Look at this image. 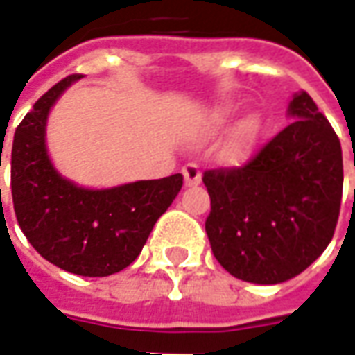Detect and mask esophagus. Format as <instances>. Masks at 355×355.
Returning <instances> with one entry per match:
<instances>
[{"mask_svg":"<svg viewBox=\"0 0 355 355\" xmlns=\"http://www.w3.org/2000/svg\"><path fill=\"white\" fill-rule=\"evenodd\" d=\"M182 175H184L186 186H198L201 182V171L196 163H188L182 167Z\"/></svg>","mask_w":355,"mask_h":355,"instance_id":"obj_1","label":"esophagus"}]
</instances>
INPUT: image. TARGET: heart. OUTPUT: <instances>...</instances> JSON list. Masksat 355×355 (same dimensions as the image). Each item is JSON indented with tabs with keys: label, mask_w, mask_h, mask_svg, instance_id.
<instances>
[{
	"label": "heart",
	"mask_w": 355,
	"mask_h": 355,
	"mask_svg": "<svg viewBox=\"0 0 355 355\" xmlns=\"http://www.w3.org/2000/svg\"><path fill=\"white\" fill-rule=\"evenodd\" d=\"M228 119H230V108H218L211 116V129L213 131L223 129ZM259 132H261V119L257 116L243 117L238 127L234 129L228 142L224 144L223 152H220L223 162L228 165H239V163L247 162V157L253 154Z\"/></svg>",
	"instance_id": "heart-1"
}]
</instances>
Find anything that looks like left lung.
<instances>
[{"label": "left lung", "mask_w": 355, "mask_h": 355, "mask_svg": "<svg viewBox=\"0 0 355 355\" xmlns=\"http://www.w3.org/2000/svg\"><path fill=\"white\" fill-rule=\"evenodd\" d=\"M289 116L293 123L241 167L203 173L211 249L243 282H287L335 234L344 180L340 140L306 91L293 96Z\"/></svg>", "instance_id": "1"}]
</instances>
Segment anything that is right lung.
I'll list each match as a JSON object with an SVG mask.
<instances>
[{
	"label": "right lung",
	"instance_id": "add662e5",
	"mask_svg": "<svg viewBox=\"0 0 355 355\" xmlns=\"http://www.w3.org/2000/svg\"><path fill=\"white\" fill-rule=\"evenodd\" d=\"M80 78L68 76L53 85L17 127L12 207L20 230L45 261L70 274L104 277L139 257L155 220L180 192L182 175L110 190H87L60 177L47 155L45 123L51 106Z\"/></svg>",
	"mask_w": 355,
	"mask_h": 355
}]
</instances>
